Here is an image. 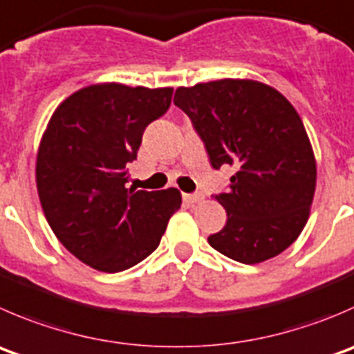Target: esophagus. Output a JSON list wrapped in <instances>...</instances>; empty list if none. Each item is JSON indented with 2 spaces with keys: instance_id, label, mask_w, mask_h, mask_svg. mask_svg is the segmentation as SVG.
Masks as SVG:
<instances>
[{
  "instance_id": "obj_1",
  "label": "esophagus",
  "mask_w": 354,
  "mask_h": 354,
  "mask_svg": "<svg viewBox=\"0 0 354 354\" xmlns=\"http://www.w3.org/2000/svg\"><path fill=\"white\" fill-rule=\"evenodd\" d=\"M183 201L187 204H197V202L204 201V195L202 194H183Z\"/></svg>"
}]
</instances>
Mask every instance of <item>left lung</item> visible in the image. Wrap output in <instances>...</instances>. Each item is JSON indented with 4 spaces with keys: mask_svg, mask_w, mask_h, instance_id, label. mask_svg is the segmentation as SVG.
<instances>
[{
    "mask_svg": "<svg viewBox=\"0 0 354 354\" xmlns=\"http://www.w3.org/2000/svg\"><path fill=\"white\" fill-rule=\"evenodd\" d=\"M214 169L230 166L228 192L214 195L226 225L209 235L218 252L243 264L279 256L303 232L317 187V162L303 121L272 86L219 79L178 88Z\"/></svg>",
    "mask_w": 354,
    "mask_h": 354,
    "instance_id": "1",
    "label": "left lung"
}]
</instances>
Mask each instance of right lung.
<instances>
[{"label": "right lung", "mask_w": 354, "mask_h": 354, "mask_svg": "<svg viewBox=\"0 0 354 354\" xmlns=\"http://www.w3.org/2000/svg\"><path fill=\"white\" fill-rule=\"evenodd\" d=\"M171 97V88L93 84L62 102L48 122L36 162L44 216L62 245L98 272H124L150 256L180 209L176 188H126L143 131L166 114Z\"/></svg>", "instance_id": "add662e5"}]
</instances>
